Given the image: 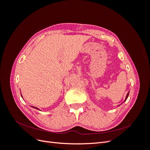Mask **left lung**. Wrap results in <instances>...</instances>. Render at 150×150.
<instances>
[{
	"label": "left lung",
	"instance_id": "left-lung-1",
	"mask_svg": "<svg viewBox=\"0 0 150 150\" xmlns=\"http://www.w3.org/2000/svg\"><path fill=\"white\" fill-rule=\"evenodd\" d=\"M129 91L128 93V94H127V95H126V98H125V101L126 100L127 98H128V96H129Z\"/></svg>",
	"mask_w": 150,
	"mask_h": 150
}]
</instances>
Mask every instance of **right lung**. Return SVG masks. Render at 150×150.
<instances>
[{"label": "right lung", "instance_id": "add662e5", "mask_svg": "<svg viewBox=\"0 0 150 150\" xmlns=\"http://www.w3.org/2000/svg\"><path fill=\"white\" fill-rule=\"evenodd\" d=\"M33 108H36V109H38V108H35V107H34V106H33Z\"/></svg>", "mask_w": 150, "mask_h": 150}]
</instances>
